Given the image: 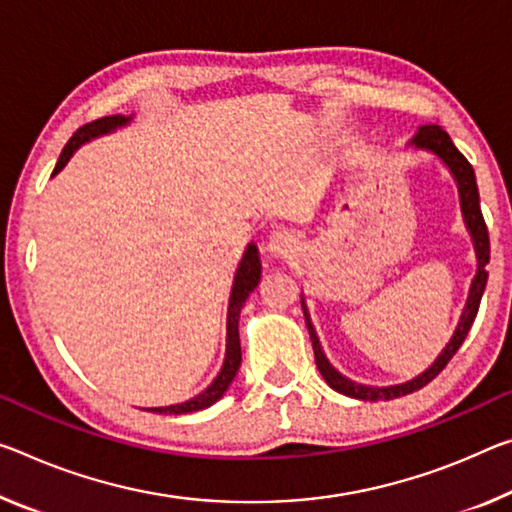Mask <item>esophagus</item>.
I'll list each match as a JSON object with an SVG mask.
<instances>
[{
    "label": "esophagus",
    "instance_id": "34e87169",
    "mask_svg": "<svg viewBox=\"0 0 512 512\" xmlns=\"http://www.w3.org/2000/svg\"><path fill=\"white\" fill-rule=\"evenodd\" d=\"M266 250H269V253H271L273 257L287 259V257L294 255V250H296V237H294V234H291L289 230L273 232L269 243H266Z\"/></svg>",
    "mask_w": 512,
    "mask_h": 512
}]
</instances>
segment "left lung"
<instances>
[{"label":"left lung","mask_w":512,"mask_h":512,"mask_svg":"<svg viewBox=\"0 0 512 512\" xmlns=\"http://www.w3.org/2000/svg\"><path fill=\"white\" fill-rule=\"evenodd\" d=\"M408 145L415 150L435 154V157L440 159L442 164L449 168V173L453 175V182H456L458 196H460L462 221H465L469 237H472V243H474L476 275L472 278V285H469V294L465 300V307H462L458 326H456V330H453L449 344L442 348V353L437 355L431 367H428L426 371H421L419 376H415L412 380H405V383H399V385H385V387L355 383V380L346 378L344 373H339L335 367H332L330 360L326 358V353H323L319 335H316V330L312 326L305 298H300V305H303V314H305V326H307V330H310L314 360H316V367H319V371H321L323 380H326V383L335 389V392L351 396V399H358V401H392V399H399V396L417 392V389L431 383L437 373H440L446 364H449L453 355H456L460 344L465 342L467 332H469V328H472V323L476 319L478 305H481V296L485 291V285H488V271H485V266H488V262H490V237H488V227H485L483 214H481V202H478V186H476V175H474L472 164L462 157V152L456 148V145H453L449 134H446L440 125L419 127L417 134L408 141Z\"/></svg>","instance_id":"left-lung-1"}]
</instances>
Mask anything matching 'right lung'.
Segmentation results:
<instances>
[{
  "label": "right lung",
  "instance_id": "obj_1",
  "mask_svg": "<svg viewBox=\"0 0 512 512\" xmlns=\"http://www.w3.org/2000/svg\"><path fill=\"white\" fill-rule=\"evenodd\" d=\"M134 116H104L95 123H88L84 127H79L72 139L66 143L63 148L59 161H56L54 173H61L63 166L68 164L72 154H75L81 145H86L88 141L100 139V136L113 134L120 127H127L132 123ZM259 278H262V262H259V250L255 243H248L246 253H243L239 269L234 273V282H232V291H230V305H227V337H225V360L223 367L218 371V376L212 380V385L207 389H202L200 394L193 396V399L184 401V403H175V405H166V408H150L157 415H189V412H198L205 410L209 405H214L221 396L227 392V387L232 385L234 376L241 367V342H239V316H241V307L246 303V298L253 294L255 287L259 285Z\"/></svg>",
  "mask_w": 512,
  "mask_h": 512
}]
</instances>
